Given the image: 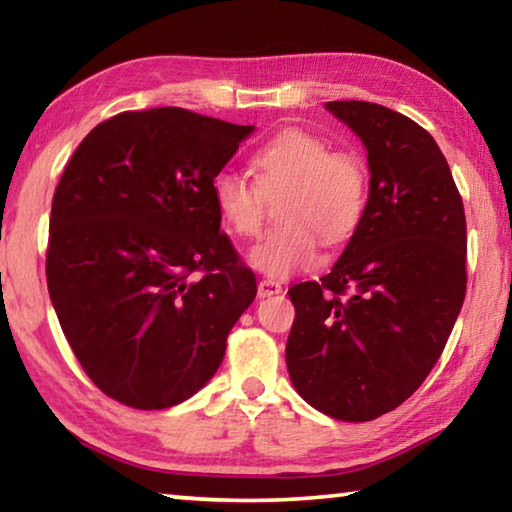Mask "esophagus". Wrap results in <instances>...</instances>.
Wrapping results in <instances>:
<instances>
[{
	"label": "esophagus",
	"instance_id": "34e87169",
	"mask_svg": "<svg viewBox=\"0 0 512 512\" xmlns=\"http://www.w3.org/2000/svg\"><path fill=\"white\" fill-rule=\"evenodd\" d=\"M257 293L259 298H271V296H277V293H282V284L275 282V280H259L257 284Z\"/></svg>",
	"mask_w": 512,
	"mask_h": 512
}]
</instances>
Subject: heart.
Here are the masks:
<instances>
[{
    "label": "heart",
    "instance_id": "obj_1",
    "mask_svg": "<svg viewBox=\"0 0 512 512\" xmlns=\"http://www.w3.org/2000/svg\"><path fill=\"white\" fill-rule=\"evenodd\" d=\"M255 180L221 171L212 198L223 223L239 237L259 235L266 196L280 194L284 219L250 250V264L275 280L305 273L318 264L323 239L341 244L366 210V169L354 153L329 151L318 135L287 128L250 155Z\"/></svg>",
    "mask_w": 512,
    "mask_h": 512
}]
</instances>
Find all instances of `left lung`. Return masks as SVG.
<instances>
[{
	"mask_svg": "<svg viewBox=\"0 0 512 512\" xmlns=\"http://www.w3.org/2000/svg\"><path fill=\"white\" fill-rule=\"evenodd\" d=\"M327 110L366 144L370 194L332 271L289 289L287 368L314 409L368 422L409 400L445 350L467 289L465 210L420 124L370 101Z\"/></svg>",
	"mask_w": 512,
	"mask_h": 512,
	"instance_id": "1",
	"label": "left lung"
}]
</instances>
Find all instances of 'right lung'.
<instances>
[{"label":"right lung","mask_w":512,"mask_h":512,"mask_svg":"<svg viewBox=\"0 0 512 512\" xmlns=\"http://www.w3.org/2000/svg\"><path fill=\"white\" fill-rule=\"evenodd\" d=\"M250 131L185 108L126 110L94 126L60 176L49 298L85 375L115 402L158 411L192 397L255 300L212 198Z\"/></svg>","instance_id":"obj_1"}]
</instances>
